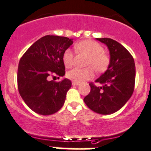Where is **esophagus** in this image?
Returning <instances> with one entry per match:
<instances>
[{"label": "esophagus", "instance_id": "1", "mask_svg": "<svg viewBox=\"0 0 151 151\" xmlns=\"http://www.w3.org/2000/svg\"><path fill=\"white\" fill-rule=\"evenodd\" d=\"M72 84L73 85H79V83H78V82L73 81H72Z\"/></svg>", "mask_w": 151, "mask_h": 151}]
</instances>
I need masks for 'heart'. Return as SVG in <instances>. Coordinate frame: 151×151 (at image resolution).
Returning <instances> with one entry per match:
<instances>
[{
  "label": "heart",
  "mask_w": 151,
  "mask_h": 151,
  "mask_svg": "<svg viewBox=\"0 0 151 151\" xmlns=\"http://www.w3.org/2000/svg\"><path fill=\"white\" fill-rule=\"evenodd\" d=\"M76 52L87 55L86 68H76L67 73L68 78L73 81L83 82L93 77L94 68L97 73L105 71L110 63V57L104 53V48L101 45L92 40H83L75 45ZM62 61L65 68H70L74 65V53L70 48L66 49L62 55Z\"/></svg>",
  "instance_id": "obj_1"
}]
</instances>
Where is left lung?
<instances>
[{
    "label": "left lung",
    "mask_w": 151,
    "mask_h": 151,
    "mask_svg": "<svg viewBox=\"0 0 151 151\" xmlns=\"http://www.w3.org/2000/svg\"><path fill=\"white\" fill-rule=\"evenodd\" d=\"M107 45L110 63L107 70L95 82L89 83V93L83 98L86 105L95 112L110 114L126 104L132 95L135 84L136 70L133 56L120 43L110 38H98Z\"/></svg>",
    "instance_id": "left-lung-1"
}]
</instances>
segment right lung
Returning <instances> with one entry per match:
<instances>
[{
	"mask_svg": "<svg viewBox=\"0 0 151 151\" xmlns=\"http://www.w3.org/2000/svg\"><path fill=\"white\" fill-rule=\"evenodd\" d=\"M73 44L72 39L46 35L34 43L20 59L17 69V87L26 105L42 115L57 112L65 103L70 80L48 81L53 74H65L64 51Z\"/></svg>",
	"mask_w": 151,
	"mask_h": 151,
	"instance_id": "add662e5",
	"label": "right lung"
}]
</instances>
